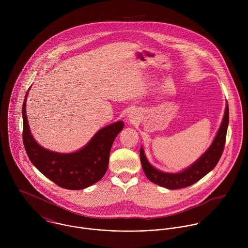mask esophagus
<instances>
[{"mask_svg":"<svg viewBox=\"0 0 248 248\" xmlns=\"http://www.w3.org/2000/svg\"><path fill=\"white\" fill-rule=\"evenodd\" d=\"M128 117H129V120H130L131 122H135V121H136V119H137V116H136L135 112H132V111L129 113Z\"/></svg>","mask_w":248,"mask_h":248,"instance_id":"34e87169","label":"esophagus"}]
</instances>
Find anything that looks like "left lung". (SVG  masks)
<instances>
[{
  "instance_id": "left-lung-1",
  "label": "left lung",
  "mask_w": 248,
  "mask_h": 248,
  "mask_svg": "<svg viewBox=\"0 0 248 248\" xmlns=\"http://www.w3.org/2000/svg\"><path fill=\"white\" fill-rule=\"evenodd\" d=\"M229 123V108L226 102L225 111L221 124L209 148L189 167L177 173H167L155 168L147 159L143 147L140 148V160L143 171L149 180L167 189H179L188 187L211 172L217 164L225 144Z\"/></svg>"
}]
</instances>
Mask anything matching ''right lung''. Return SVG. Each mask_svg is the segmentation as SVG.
Listing matches in <instances>:
<instances>
[{
	"label": "right lung",
	"mask_w": 248,
	"mask_h": 248,
	"mask_svg": "<svg viewBox=\"0 0 248 248\" xmlns=\"http://www.w3.org/2000/svg\"><path fill=\"white\" fill-rule=\"evenodd\" d=\"M30 90L26 93L22 109L23 141L32 164L44 176L65 189L81 190L99 181L106 174L110 148L124 127L123 121H116L100 129L76 152H52L39 145L31 135L26 111Z\"/></svg>",
	"instance_id": "right-lung-1"
}]
</instances>
